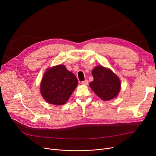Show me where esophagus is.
<instances>
[{
	"instance_id": "obj_1",
	"label": "esophagus",
	"mask_w": 156,
	"mask_h": 156,
	"mask_svg": "<svg viewBox=\"0 0 156 156\" xmlns=\"http://www.w3.org/2000/svg\"><path fill=\"white\" fill-rule=\"evenodd\" d=\"M81 83H82L83 85H88V80H85V81H83L82 82H81Z\"/></svg>"
}]
</instances>
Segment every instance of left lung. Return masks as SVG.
<instances>
[{"instance_id": "8db88e82", "label": "left lung", "mask_w": 156, "mask_h": 156, "mask_svg": "<svg viewBox=\"0 0 156 156\" xmlns=\"http://www.w3.org/2000/svg\"><path fill=\"white\" fill-rule=\"evenodd\" d=\"M92 73L94 80L90 83V87L102 100L109 101L118 95L121 88L120 80L111 69L97 66Z\"/></svg>"}]
</instances>
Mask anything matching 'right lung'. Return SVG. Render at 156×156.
<instances>
[{"mask_svg":"<svg viewBox=\"0 0 156 156\" xmlns=\"http://www.w3.org/2000/svg\"><path fill=\"white\" fill-rule=\"evenodd\" d=\"M78 83L73 73L63 65L46 71L40 85V92L49 104L61 105L66 102Z\"/></svg>","mask_w":156,"mask_h":156,"instance_id":"obj_1","label":"right lung"}]
</instances>
